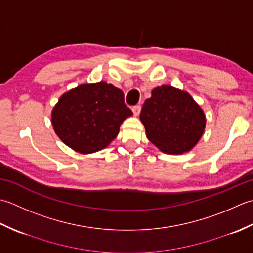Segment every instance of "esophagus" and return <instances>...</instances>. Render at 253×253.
<instances>
[{
    "label": "esophagus",
    "mask_w": 253,
    "mask_h": 253,
    "mask_svg": "<svg viewBox=\"0 0 253 253\" xmlns=\"http://www.w3.org/2000/svg\"><path fill=\"white\" fill-rule=\"evenodd\" d=\"M132 111H133V113H134V116H138L140 115V112H141V106H134L133 108H132Z\"/></svg>",
    "instance_id": "1"
}]
</instances>
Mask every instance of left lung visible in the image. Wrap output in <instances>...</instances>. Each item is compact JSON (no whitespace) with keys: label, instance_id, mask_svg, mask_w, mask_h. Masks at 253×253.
I'll return each mask as SVG.
<instances>
[{"label":"left lung","instance_id":"obj_1","mask_svg":"<svg viewBox=\"0 0 253 253\" xmlns=\"http://www.w3.org/2000/svg\"><path fill=\"white\" fill-rule=\"evenodd\" d=\"M140 119L146 136L166 154H182L192 149L203 135L205 115L187 91L163 85L152 90Z\"/></svg>","mask_w":253,"mask_h":253}]
</instances>
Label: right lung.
<instances>
[{"instance_id":"obj_1","label":"right lung","mask_w":253,"mask_h":253,"mask_svg":"<svg viewBox=\"0 0 253 253\" xmlns=\"http://www.w3.org/2000/svg\"><path fill=\"white\" fill-rule=\"evenodd\" d=\"M133 115L123 91L106 82L82 84L65 92L53 108L51 122L65 145L82 154L107 147Z\"/></svg>"}]
</instances>
